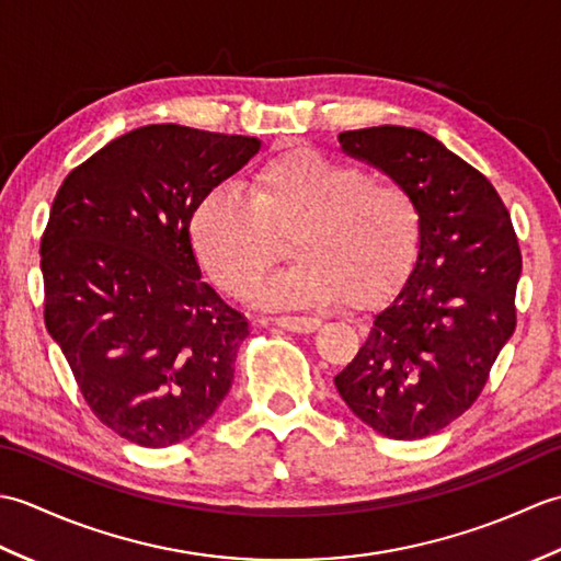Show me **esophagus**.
<instances>
[{
  "mask_svg": "<svg viewBox=\"0 0 561 561\" xmlns=\"http://www.w3.org/2000/svg\"><path fill=\"white\" fill-rule=\"evenodd\" d=\"M272 323L284 328V330H289V332H304V335L320 328L318 318H304V316H277V318H272Z\"/></svg>",
  "mask_w": 561,
  "mask_h": 561,
  "instance_id": "34e87169",
  "label": "esophagus"
}]
</instances>
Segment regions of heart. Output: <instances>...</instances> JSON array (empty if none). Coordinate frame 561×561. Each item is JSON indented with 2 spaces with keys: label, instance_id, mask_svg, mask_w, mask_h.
<instances>
[{
  "label": "heart",
  "instance_id": "obj_1",
  "mask_svg": "<svg viewBox=\"0 0 561 561\" xmlns=\"http://www.w3.org/2000/svg\"><path fill=\"white\" fill-rule=\"evenodd\" d=\"M420 207L392 178L308 147L274 153L248 197L217 185L190 219V241L219 289L248 299L289 241L296 265L262 284L267 308H311L380 299L410 267L420 243Z\"/></svg>",
  "mask_w": 561,
  "mask_h": 561
}]
</instances>
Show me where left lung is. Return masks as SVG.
<instances>
[{"label": "left lung", "mask_w": 561, "mask_h": 561, "mask_svg": "<svg viewBox=\"0 0 561 561\" xmlns=\"http://www.w3.org/2000/svg\"><path fill=\"white\" fill-rule=\"evenodd\" d=\"M342 151L410 190L420 253L404 287L374 316L335 376L347 408L378 434L432 436L480 398L516 330L520 248L486 178L422 129H350Z\"/></svg>", "instance_id": "1"}]
</instances>
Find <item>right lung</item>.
<instances>
[{"instance_id":"obj_1","label":"right lung","mask_w":561,"mask_h":561,"mask_svg":"<svg viewBox=\"0 0 561 561\" xmlns=\"http://www.w3.org/2000/svg\"><path fill=\"white\" fill-rule=\"evenodd\" d=\"M257 151L255 137L147 125L57 190L41 241L45 328L91 412L137 446L197 434L231 388L248 320L199 279L190 219Z\"/></svg>"}]
</instances>
